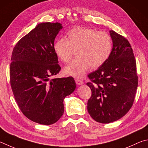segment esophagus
Instances as JSON below:
<instances>
[{"label": "esophagus", "instance_id": "1", "mask_svg": "<svg viewBox=\"0 0 148 148\" xmlns=\"http://www.w3.org/2000/svg\"><path fill=\"white\" fill-rule=\"evenodd\" d=\"M75 82H76V84H77V85H82V84H84V82H82V81H81V80L78 79H75Z\"/></svg>", "mask_w": 148, "mask_h": 148}]
</instances>
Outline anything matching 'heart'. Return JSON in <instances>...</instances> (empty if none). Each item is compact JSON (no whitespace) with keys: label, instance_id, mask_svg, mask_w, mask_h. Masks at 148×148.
<instances>
[{"label":"heart","instance_id":"obj_1","mask_svg":"<svg viewBox=\"0 0 148 148\" xmlns=\"http://www.w3.org/2000/svg\"><path fill=\"white\" fill-rule=\"evenodd\" d=\"M66 38L55 41L53 49L56 56L68 63L71 58L73 49H77V57L64 69L67 75L81 78L91 66L97 68L109 58L112 48L110 35L103 31L86 27H75L67 32Z\"/></svg>","mask_w":148,"mask_h":148}]
</instances>
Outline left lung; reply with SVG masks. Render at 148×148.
Masks as SVG:
<instances>
[{
	"mask_svg": "<svg viewBox=\"0 0 148 148\" xmlns=\"http://www.w3.org/2000/svg\"><path fill=\"white\" fill-rule=\"evenodd\" d=\"M112 49L107 61L88 75L92 90L88 111L95 121L109 123L130 110L138 86L136 64L133 49L123 36L110 30Z\"/></svg>",
	"mask_w": 148,
	"mask_h": 148,
	"instance_id": "1",
	"label": "left lung"
}]
</instances>
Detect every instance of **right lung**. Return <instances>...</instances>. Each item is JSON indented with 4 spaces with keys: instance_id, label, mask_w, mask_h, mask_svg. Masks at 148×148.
Masks as SVG:
<instances>
[{
    "instance_id": "1",
    "label": "right lung",
    "mask_w": 148,
    "mask_h": 148,
    "mask_svg": "<svg viewBox=\"0 0 148 148\" xmlns=\"http://www.w3.org/2000/svg\"><path fill=\"white\" fill-rule=\"evenodd\" d=\"M60 23H41L18 41L12 52L10 84L23 114L42 125L56 123L64 114V99L76 88L71 77H49L60 71L53 49Z\"/></svg>"
}]
</instances>
